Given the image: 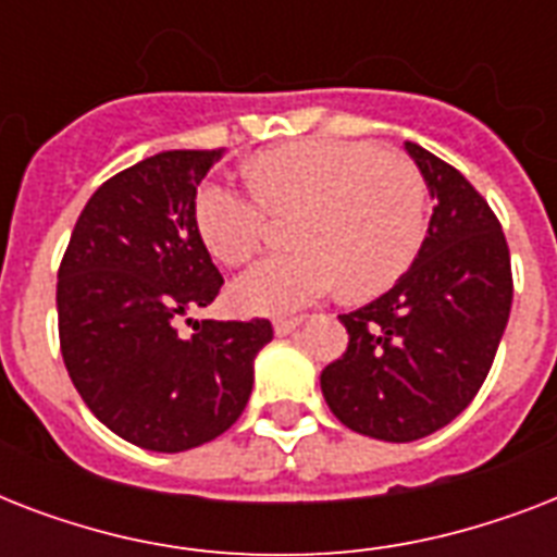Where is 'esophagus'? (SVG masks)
I'll return each instance as SVG.
<instances>
[{"instance_id": "34e87169", "label": "esophagus", "mask_w": 557, "mask_h": 557, "mask_svg": "<svg viewBox=\"0 0 557 557\" xmlns=\"http://www.w3.org/2000/svg\"><path fill=\"white\" fill-rule=\"evenodd\" d=\"M300 323H304V318H277V321H274V332H277V335H288V332H295Z\"/></svg>"}]
</instances>
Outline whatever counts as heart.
Returning a JSON list of instances; mask_svg holds the SVG:
<instances>
[{
  "instance_id": "heart-1",
  "label": "heart",
  "mask_w": 557,
  "mask_h": 557,
  "mask_svg": "<svg viewBox=\"0 0 557 557\" xmlns=\"http://www.w3.org/2000/svg\"><path fill=\"white\" fill-rule=\"evenodd\" d=\"M251 190L208 178L193 196L196 234L236 265L260 248L269 210L300 213L292 243L245 269L231 300L248 314H288L344 283L352 297L393 286L428 234V185L413 161L361 141L309 138L265 150L248 168Z\"/></svg>"
}]
</instances>
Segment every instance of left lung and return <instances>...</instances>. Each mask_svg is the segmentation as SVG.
<instances>
[{"label": "left lung", "instance_id": "obj_1", "mask_svg": "<svg viewBox=\"0 0 557 557\" xmlns=\"http://www.w3.org/2000/svg\"><path fill=\"white\" fill-rule=\"evenodd\" d=\"M405 147L436 199L428 236L387 295L338 314L347 352L321 372L332 413L384 442L422 440L474 401L515 295L509 243L488 201L448 161Z\"/></svg>", "mask_w": 557, "mask_h": 557}]
</instances>
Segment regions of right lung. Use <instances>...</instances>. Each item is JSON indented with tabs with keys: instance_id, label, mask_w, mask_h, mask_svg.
Listing matches in <instances>:
<instances>
[{
	"instance_id": "1",
	"label": "right lung",
	"mask_w": 557,
	"mask_h": 557,
	"mask_svg": "<svg viewBox=\"0 0 557 557\" xmlns=\"http://www.w3.org/2000/svg\"><path fill=\"white\" fill-rule=\"evenodd\" d=\"M222 152H159L107 178L57 271L65 370L91 413L138 448L178 454L225 433L274 338L265 318L190 321L225 283L193 222L196 187Z\"/></svg>"
}]
</instances>
